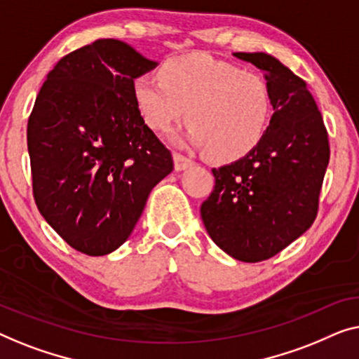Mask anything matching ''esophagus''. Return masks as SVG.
Listing matches in <instances>:
<instances>
[{"instance_id":"1","label":"esophagus","mask_w":359,"mask_h":359,"mask_svg":"<svg viewBox=\"0 0 359 359\" xmlns=\"http://www.w3.org/2000/svg\"><path fill=\"white\" fill-rule=\"evenodd\" d=\"M174 164H175V170H184L187 168H190L194 164V161L190 158H187L182 153H174Z\"/></svg>"}]
</instances>
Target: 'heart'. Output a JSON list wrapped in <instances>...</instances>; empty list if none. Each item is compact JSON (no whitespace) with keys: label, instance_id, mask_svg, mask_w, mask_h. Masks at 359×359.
Wrapping results in <instances>:
<instances>
[{"label":"heart","instance_id":"heart-1","mask_svg":"<svg viewBox=\"0 0 359 359\" xmlns=\"http://www.w3.org/2000/svg\"><path fill=\"white\" fill-rule=\"evenodd\" d=\"M133 97L154 131H168L187 112V141L221 163L255 149L273 118L271 89L262 74L205 53L165 60L159 78L136 76Z\"/></svg>","mask_w":359,"mask_h":359}]
</instances>
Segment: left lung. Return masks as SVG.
I'll use <instances>...</instances> for the list:
<instances>
[{"label":"left lung","mask_w":359,"mask_h":359,"mask_svg":"<svg viewBox=\"0 0 359 359\" xmlns=\"http://www.w3.org/2000/svg\"><path fill=\"white\" fill-rule=\"evenodd\" d=\"M234 57L266 73L275 114L255 149L213 169L215 189L200 213L219 249L255 264L278 254L314 223L330 146L304 79L269 53Z\"/></svg>","instance_id":"1"}]
</instances>
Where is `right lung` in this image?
I'll list each match as a JSON object with an SVG mask.
<instances>
[{"label": "right lung", "mask_w": 359, "mask_h": 359, "mask_svg": "<svg viewBox=\"0 0 359 359\" xmlns=\"http://www.w3.org/2000/svg\"><path fill=\"white\" fill-rule=\"evenodd\" d=\"M156 65L122 40L99 39L55 65L30 112L35 205L86 255L118 249L174 169L133 97L135 78Z\"/></svg>", "instance_id": "obj_1"}]
</instances>
